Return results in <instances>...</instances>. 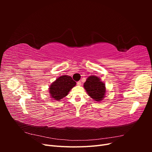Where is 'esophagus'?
Returning <instances> with one entry per match:
<instances>
[{
  "label": "esophagus",
  "instance_id": "esophagus-1",
  "mask_svg": "<svg viewBox=\"0 0 152 152\" xmlns=\"http://www.w3.org/2000/svg\"><path fill=\"white\" fill-rule=\"evenodd\" d=\"M77 85H78V86H80V85H81V82H80V81L77 82Z\"/></svg>",
  "mask_w": 152,
  "mask_h": 152
}]
</instances>
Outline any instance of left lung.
<instances>
[{
	"label": "left lung",
	"mask_w": 152,
	"mask_h": 152,
	"mask_svg": "<svg viewBox=\"0 0 152 152\" xmlns=\"http://www.w3.org/2000/svg\"><path fill=\"white\" fill-rule=\"evenodd\" d=\"M84 87L91 98L96 102H101L106 93L105 84L97 76L91 75L87 78Z\"/></svg>",
	"instance_id": "1"
}]
</instances>
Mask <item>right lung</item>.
I'll list each match as a JSON object with an SVG mask.
<instances>
[{"label":"right lung","instance_id":"obj_1","mask_svg":"<svg viewBox=\"0 0 152 152\" xmlns=\"http://www.w3.org/2000/svg\"><path fill=\"white\" fill-rule=\"evenodd\" d=\"M76 85L70 76L62 75L50 86L49 94L54 100H60L68 95L69 91Z\"/></svg>","mask_w":152,"mask_h":152}]
</instances>
